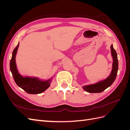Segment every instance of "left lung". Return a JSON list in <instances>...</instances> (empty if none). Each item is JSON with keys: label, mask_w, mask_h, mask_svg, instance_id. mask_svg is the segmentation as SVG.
<instances>
[{"label": "left lung", "mask_w": 130, "mask_h": 130, "mask_svg": "<svg viewBox=\"0 0 130 130\" xmlns=\"http://www.w3.org/2000/svg\"><path fill=\"white\" fill-rule=\"evenodd\" d=\"M111 54L113 57L112 70L109 76L105 80L97 82L93 85L84 86L82 87L85 91L88 93H101L106 88L109 87L113 83L117 77V75L118 70V60L117 58V54L116 50L114 49L113 45L111 46Z\"/></svg>", "instance_id": "8db88e82"}]
</instances>
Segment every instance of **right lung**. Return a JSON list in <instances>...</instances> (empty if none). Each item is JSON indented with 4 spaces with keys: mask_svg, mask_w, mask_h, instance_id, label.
<instances>
[{
    "mask_svg": "<svg viewBox=\"0 0 130 130\" xmlns=\"http://www.w3.org/2000/svg\"><path fill=\"white\" fill-rule=\"evenodd\" d=\"M19 43L13 51L12 56L11 59L10 64V70L15 84L29 94H36L43 92L50 87L52 78L46 81H42L36 77H23L21 76L18 72L15 64V55Z\"/></svg>",
    "mask_w": 130,
    "mask_h": 130,
    "instance_id": "obj_1",
    "label": "right lung"
}]
</instances>
